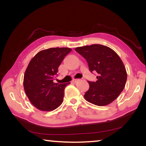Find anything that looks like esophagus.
I'll return each mask as SVG.
<instances>
[{"label": "esophagus", "mask_w": 146, "mask_h": 146, "mask_svg": "<svg viewBox=\"0 0 146 146\" xmlns=\"http://www.w3.org/2000/svg\"><path fill=\"white\" fill-rule=\"evenodd\" d=\"M78 81H79V79H73V82H74V83L77 82Z\"/></svg>", "instance_id": "esophagus-1"}]
</instances>
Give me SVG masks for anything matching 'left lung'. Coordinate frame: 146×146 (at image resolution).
Wrapping results in <instances>:
<instances>
[{"instance_id":"obj_1","label":"left lung","mask_w":146,"mask_h":146,"mask_svg":"<svg viewBox=\"0 0 146 146\" xmlns=\"http://www.w3.org/2000/svg\"><path fill=\"white\" fill-rule=\"evenodd\" d=\"M86 60L90 71L98 73L96 82L88 81L90 88L84 98L97 106H106L114 101L124 89L127 74L118 54L110 47L94 44L75 48Z\"/></svg>"}]
</instances>
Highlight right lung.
Here are the masks:
<instances>
[{
    "mask_svg": "<svg viewBox=\"0 0 146 146\" xmlns=\"http://www.w3.org/2000/svg\"><path fill=\"white\" fill-rule=\"evenodd\" d=\"M71 51V48L67 47L42 50L28 65L23 86L29 101L40 110H54L63 102L64 89L70 82L58 84L53 80L60 65Z\"/></svg>",
    "mask_w": 146,
    "mask_h": 146,
    "instance_id": "add662e5",
    "label": "right lung"
}]
</instances>
